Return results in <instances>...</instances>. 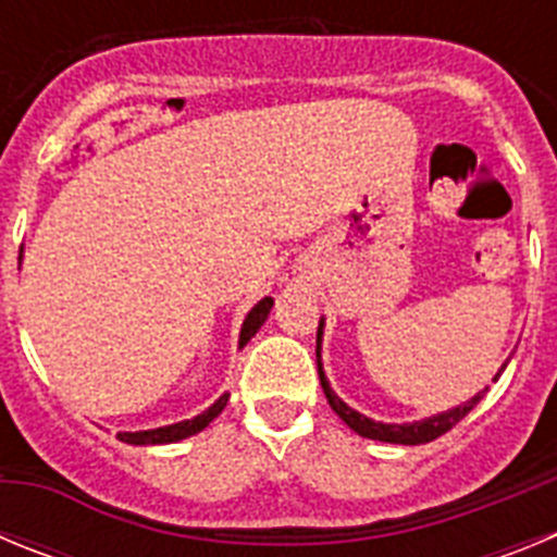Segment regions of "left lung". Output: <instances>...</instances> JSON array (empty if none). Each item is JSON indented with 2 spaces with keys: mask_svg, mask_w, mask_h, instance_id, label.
Listing matches in <instances>:
<instances>
[{
  "mask_svg": "<svg viewBox=\"0 0 557 557\" xmlns=\"http://www.w3.org/2000/svg\"><path fill=\"white\" fill-rule=\"evenodd\" d=\"M321 329H323V323L318 326V357H321ZM502 371H505V366H502ZM499 373H496V376H499ZM318 376H321L323 393H326L332 410L337 412V416L343 418V421H346V424L357 432V435L371 437V441H387V444H405V446L430 444V441H435V437L446 435L451 426L460 424L462 418L474 410L476 401H480L482 393H485V391L476 393V396L471 398V401H466V405L455 407V410H449V412H441V416L424 418V421H416V424H376V421H371V418L359 416L357 410H351V407H348L346 401H343V398H339L332 387H329L326 376H323L321 359H318Z\"/></svg>",
  "mask_w": 557,
  "mask_h": 557,
  "instance_id": "1",
  "label": "left lung"
}]
</instances>
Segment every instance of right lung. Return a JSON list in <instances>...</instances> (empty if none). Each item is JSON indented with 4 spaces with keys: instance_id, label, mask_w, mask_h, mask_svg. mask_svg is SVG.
<instances>
[{
    "instance_id": "1",
    "label": "right lung",
    "mask_w": 557,
    "mask_h": 557,
    "mask_svg": "<svg viewBox=\"0 0 557 557\" xmlns=\"http://www.w3.org/2000/svg\"><path fill=\"white\" fill-rule=\"evenodd\" d=\"M270 307H273V298H262V301L250 309L248 318H245V323H243V334H239V346H245V343H248V339L253 337L259 329H262V323L268 321ZM225 401H228V396H220L218 401L209 407V410L200 412V416L191 418V421H181V424L159 426V430H147V432H120V441H125V444H133V446L175 444V441H184V437L198 435L200 430H206V426H209L211 421L220 416V412H223Z\"/></svg>"
}]
</instances>
